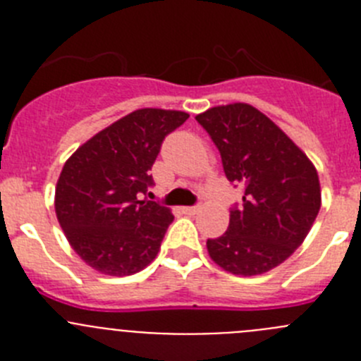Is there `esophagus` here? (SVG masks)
<instances>
[{"mask_svg": "<svg viewBox=\"0 0 361 361\" xmlns=\"http://www.w3.org/2000/svg\"><path fill=\"white\" fill-rule=\"evenodd\" d=\"M200 209V206L199 204H197V206H186V208H183V212L186 213V215H195L197 212H199Z\"/></svg>", "mask_w": 361, "mask_h": 361, "instance_id": "1", "label": "esophagus"}]
</instances>
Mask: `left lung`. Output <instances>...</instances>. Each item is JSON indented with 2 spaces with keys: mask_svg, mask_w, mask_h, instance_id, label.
I'll list each match as a JSON object with an SVG mask.
<instances>
[{
  "mask_svg": "<svg viewBox=\"0 0 361 361\" xmlns=\"http://www.w3.org/2000/svg\"><path fill=\"white\" fill-rule=\"evenodd\" d=\"M195 119L219 149L228 180L242 190L228 231L206 242L209 257L233 275L266 273L291 257L320 212L317 170L251 104L209 108Z\"/></svg>",
  "mask_w": 361,
  "mask_h": 361,
  "instance_id": "1",
  "label": "left lung"
}]
</instances>
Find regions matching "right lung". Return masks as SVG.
<instances>
[{
  "label": "right lung",
  "mask_w": 361,
  "mask_h": 361,
  "mask_svg": "<svg viewBox=\"0 0 361 361\" xmlns=\"http://www.w3.org/2000/svg\"><path fill=\"white\" fill-rule=\"evenodd\" d=\"M188 117L186 111L135 110L65 162L56 188L57 220L73 251L90 267L126 276L157 257L173 215L146 199L153 186L149 170L166 135Z\"/></svg>",
  "instance_id": "1"
}]
</instances>
